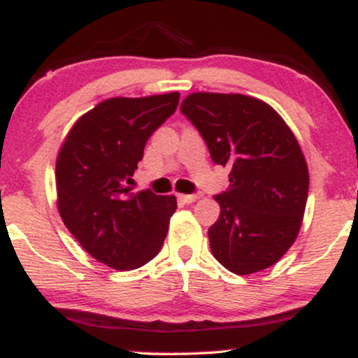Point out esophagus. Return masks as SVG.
I'll return each instance as SVG.
<instances>
[{
	"label": "esophagus",
	"instance_id": "esophagus-1",
	"mask_svg": "<svg viewBox=\"0 0 358 358\" xmlns=\"http://www.w3.org/2000/svg\"><path fill=\"white\" fill-rule=\"evenodd\" d=\"M178 199L182 200L183 203H193L196 199H199V195H183V193H180Z\"/></svg>",
	"mask_w": 358,
	"mask_h": 358
}]
</instances>
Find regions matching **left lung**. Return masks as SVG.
I'll list each match as a JSON object with an SVG mask.
<instances>
[{"mask_svg":"<svg viewBox=\"0 0 358 358\" xmlns=\"http://www.w3.org/2000/svg\"><path fill=\"white\" fill-rule=\"evenodd\" d=\"M180 110L200 131L215 165L229 166V190L215 195L220 215L208 229L213 257L234 274L276 262L296 241L310 175L285 119L244 94L193 92Z\"/></svg>","mask_w":358,"mask_h":358,"instance_id":"8db88e82","label":"left lung"}]
</instances>
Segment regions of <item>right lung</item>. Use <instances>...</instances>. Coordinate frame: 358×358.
Listing matches in <instances>:
<instances>
[{
    "mask_svg": "<svg viewBox=\"0 0 358 358\" xmlns=\"http://www.w3.org/2000/svg\"><path fill=\"white\" fill-rule=\"evenodd\" d=\"M180 94L110 97L76 121L55 163L57 208L94 259L136 269L162 249L176 196L129 187L146 141L175 113Z\"/></svg>",
    "mask_w": 358,
    "mask_h": 358,
    "instance_id": "1",
    "label": "right lung"
}]
</instances>
